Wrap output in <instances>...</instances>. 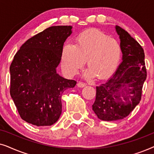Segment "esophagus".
Returning <instances> with one entry per match:
<instances>
[{"label":"esophagus","mask_w":154,"mask_h":154,"mask_svg":"<svg viewBox=\"0 0 154 154\" xmlns=\"http://www.w3.org/2000/svg\"><path fill=\"white\" fill-rule=\"evenodd\" d=\"M77 85H78V87H79V88H83L86 85V84L84 83H82V82H79V83H77Z\"/></svg>","instance_id":"esophagus-1"}]
</instances>
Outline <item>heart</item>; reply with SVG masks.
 I'll list each match as a JSON object with an SVG mask.
<instances>
[{
    "instance_id": "b5f03b06",
    "label": "heart",
    "mask_w": 154,
    "mask_h": 154,
    "mask_svg": "<svg viewBox=\"0 0 154 154\" xmlns=\"http://www.w3.org/2000/svg\"><path fill=\"white\" fill-rule=\"evenodd\" d=\"M121 56V46L116 40L92 29L78 36L76 45L71 42L65 44L61 57V67L65 75L72 77L88 60L90 69L85 76L96 75L99 79H105L116 70Z\"/></svg>"
}]
</instances>
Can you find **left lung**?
Here are the masks:
<instances>
[{
    "label": "left lung",
    "instance_id": "left-lung-1",
    "mask_svg": "<svg viewBox=\"0 0 154 154\" xmlns=\"http://www.w3.org/2000/svg\"><path fill=\"white\" fill-rule=\"evenodd\" d=\"M123 62L106 83L96 87L92 110L100 120L113 121L128 116L140 103L146 79L144 52L125 30L116 26Z\"/></svg>",
    "mask_w": 154,
    "mask_h": 154
}]
</instances>
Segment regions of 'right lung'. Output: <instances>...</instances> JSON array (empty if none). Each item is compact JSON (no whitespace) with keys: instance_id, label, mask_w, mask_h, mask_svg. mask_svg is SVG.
<instances>
[{"instance_id":"right-lung-1","label":"right lung","mask_w":154,"mask_h":154,"mask_svg":"<svg viewBox=\"0 0 154 154\" xmlns=\"http://www.w3.org/2000/svg\"><path fill=\"white\" fill-rule=\"evenodd\" d=\"M71 26H53L25 42L10 67V92L21 118L36 126H50L62 113V94L76 84L60 76L63 45Z\"/></svg>"}]
</instances>
